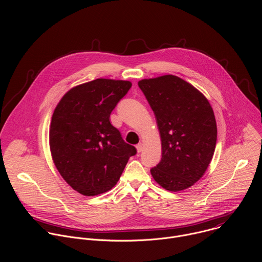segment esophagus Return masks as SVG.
<instances>
[{
  "mask_svg": "<svg viewBox=\"0 0 262 262\" xmlns=\"http://www.w3.org/2000/svg\"><path fill=\"white\" fill-rule=\"evenodd\" d=\"M136 147H137V151L138 152H141L143 150V144L142 143H139Z\"/></svg>",
  "mask_w": 262,
  "mask_h": 262,
  "instance_id": "obj_1",
  "label": "esophagus"
}]
</instances>
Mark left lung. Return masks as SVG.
Returning <instances> with one entry per match:
<instances>
[{
	"label": "left lung",
	"instance_id": "1",
	"mask_svg": "<svg viewBox=\"0 0 262 262\" xmlns=\"http://www.w3.org/2000/svg\"><path fill=\"white\" fill-rule=\"evenodd\" d=\"M138 85L154 111L162 141V159L151 175L168 191L188 189L202 177L214 152L212 107L195 87L172 74Z\"/></svg>",
	"mask_w": 262,
	"mask_h": 262
}]
</instances>
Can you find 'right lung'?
Here are the masks:
<instances>
[{
  "instance_id": "add662e5",
  "label": "right lung",
  "mask_w": 262,
  "mask_h": 262,
  "mask_svg": "<svg viewBox=\"0 0 262 262\" xmlns=\"http://www.w3.org/2000/svg\"><path fill=\"white\" fill-rule=\"evenodd\" d=\"M130 87L128 81L97 79L70 89L54 111L52 157L64 180L82 195L111 190L137 154L110 122L112 111Z\"/></svg>"
}]
</instances>
